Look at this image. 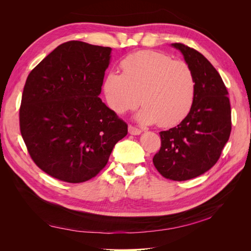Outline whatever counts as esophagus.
Returning <instances> with one entry per match:
<instances>
[{"mask_svg": "<svg viewBox=\"0 0 251 251\" xmlns=\"http://www.w3.org/2000/svg\"><path fill=\"white\" fill-rule=\"evenodd\" d=\"M127 130H128V133H130L131 135H140L142 133V131L139 130L138 127H135L133 126H128Z\"/></svg>", "mask_w": 251, "mask_h": 251, "instance_id": "esophagus-1", "label": "esophagus"}]
</instances>
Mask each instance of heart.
<instances>
[{"mask_svg":"<svg viewBox=\"0 0 251 251\" xmlns=\"http://www.w3.org/2000/svg\"><path fill=\"white\" fill-rule=\"evenodd\" d=\"M123 74L111 72L103 82L109 107L117 115L135 109L139 123L169 127L181 123L191 111L196 95L195 74L184 62H175L160 52L143 50L121 63ZM141 100H139V97Z\"/></svg>","mask_w":251,"mask_h":251,"instance_id":"obj_1","label":"heart"}]
</instances>
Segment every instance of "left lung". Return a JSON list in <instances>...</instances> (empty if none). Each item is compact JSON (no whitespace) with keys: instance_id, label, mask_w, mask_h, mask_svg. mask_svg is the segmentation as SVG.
I'll return each instance as SVG.
<instances>
[{"instance_id":"left-lung-1","label":"left lung","mask_w":251,"mask_h":251,"mask_svg":"<svg viewBox=\"0 0 251 251\" xmlns=\"http://www.w3.org/2000/svg\"><path fill=\"white\" fill-rule=\"evenodd\" d=\"M196 77V95L188 115L162 131L160 151L153 163L166 179L185 181L216 164L231 131V110L224 82L207 58L183 44L175 43Z\"/></svg>"}]
</instances>
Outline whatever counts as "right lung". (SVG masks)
I'll list each match as a JSON object with an SVG mask.
<instances>
[{"label": "right lung", "mask_w": 251, "mask_h": 251, "mask_svg": "<svg viewBox=\"0 0 251 251\" xmlns=\"http://www.w3.org/2000/svg\"><path fill=\"white\" fill-rule=\"evenodd\" d=\"M111 51L67 42L28 75L21 134L34 163L53 178L80 183L95 177L127 134V125L98 97Z\"/></svg>", "instance_id": "add662e5"}]
</instances>
